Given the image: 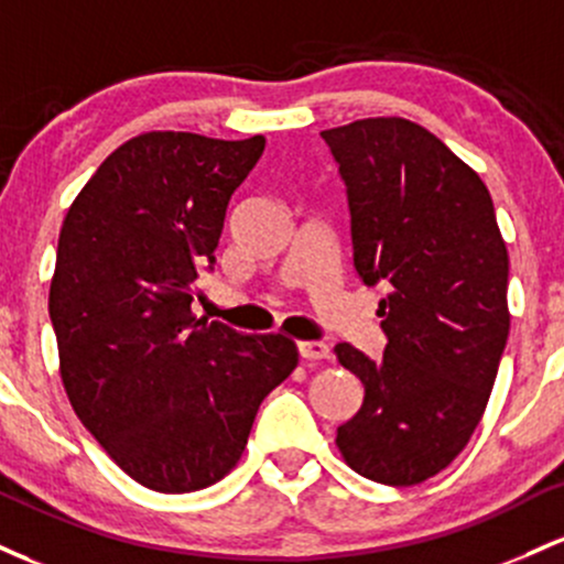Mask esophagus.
Instances as JSON below:
<instances>
[{"mask_svg":"<svg viewBox=\"0 0 564 564\" xmlns=\"http://www.w3.org/2000/svg\"><path fill=\"white\" fill-rule=\"evenodd\" d=\"M299 354L303 359H330V349L322 340H299Z\"/></svg>","mask_w":564,"mask_h":564,"instance_id":"esophagus-1","label":"esophagus"}]
</instances>
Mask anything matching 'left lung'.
<instances>
[{
  "mask_svg": "<svg viewBox=\"0 0 564 564\" xmlns=\"http://www.w3.org/2000/svg\"><path fill=\"white\" fill-rule=\"evenodd\" d=\"M322 138L346 183L354 269L389 284L383 357L335 346L365 386L335 445L372 482L419 485L482 421L509 338V252L482 178L426 128L372 117Z\"/></svg>",
  "mask_w": 564,
  "mask_h": 564,
  "instance_id": "1",
  "label": "left lung"
}]
</instances>
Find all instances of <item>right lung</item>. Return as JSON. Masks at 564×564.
Segmentation results:
<instances>
[{"mask_svg": "<svg viewBox=\"0 0 564 564\" xmlns=\"http://www.w3.org/2000/svg\"><path fill=\"white\" fill-rule=\"evenodd\" d=\"M265 138L154 130L106 156L63 218L50 282L61 378L113 464L156 492L224 479L258 408L299 365L282 333L192 312L226 207Z\"/></svg>", "mask_w": 564, "mask_h": 564, "instance_id": "right-lung-1", "label": "right lung"}]
</instances>
